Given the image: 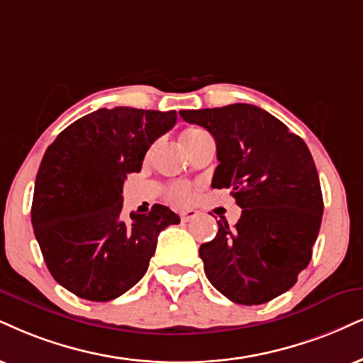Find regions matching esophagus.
<instances>
[{
    "instance_id": "1",
    "label": "esophagus",
    "mask_w": 363,
    "mask_h": 363,
    "mask_svg": "<svg viewBox=\"0 0 363 363\" xmlns=\"http://www.w3.org/2000/svg\"><path fill=\"white\" fill-rule=\"evenodd\" d=\"M196 216H199V212H196L195 208H186V210H182L180 212V217L183 222H190L191 218H195Z\"/></svg>"
}]
</instances>
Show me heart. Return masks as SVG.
Here are the masks:
<instances>
[{
	"label": "heart",
	"instance_id": "heart-1",
	"mask_svg": "<svg viewBox=\"0 0 363 363\" xmlns=\"http://www.w3.org/2000/svg\"><path fill=\"white\" fill-rule=\"evenodd\" d=\"M205 131L199 128H191V129H186L185 133L182 134V143L191 140V138H196L200 136V134H203ZM190 196H191V190L189 185H185V183H174V185L169 186L167 190V199L169 202L177 203V205H183L186 202H190Z\"/></svg>",
	"mask_w": 363,
	"mask_h": 363
}]
</instances>
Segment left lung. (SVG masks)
Masks as SVG:
<instances>
[{
    "mask_svg": "<svg viewBox=\"0 0 363 363\" xmlns=\"http://www.w3.org/2000/svg\"><path fill=\"white\" fill-rule=\"evenodd\" d=\"M217 143L213 189H232L242 208L230 227L218 220L216 239L200 245L213 288L239 305H262L298 281L311 261L323 196L306 143L261 107L230 104L180 111Z\"/></svg>",
    "mask_w": 363,
    "mask_h": 363,
    "instance_id": "8db88e82",
    "label": "left lung"
}]
</instances>
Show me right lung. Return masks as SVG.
<instances>
[{
	"instance_id": "right-lung-1",
	"label": "right lung",
	"mask_w": 363,
	"mask_h": 363,
	"mask_svg": "<svg viewBox=\"0 0 363 363\" xmlns=\"http://www.w3.org/2000/svg\"><path fill=\"white\" fill-rule=\"evenodd\" d=\"M177 111L99 109L65 128L45 151L31 223L58 284L89 301H111L145 276L158 234L180 217L156 203L124 220L123 183L141 172L150 146Z\"/></svg>"
}]
</instances>
